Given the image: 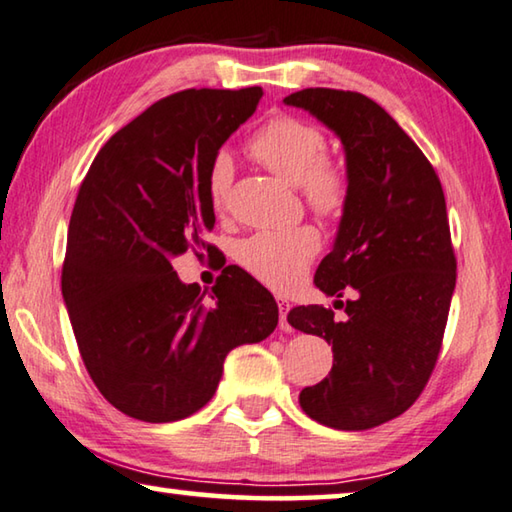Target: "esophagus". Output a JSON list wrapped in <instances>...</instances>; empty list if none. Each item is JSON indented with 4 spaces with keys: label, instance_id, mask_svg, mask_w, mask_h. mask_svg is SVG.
<instances>
[{
    "label": "esophagus",
    "instance_id": "obj_1",
    "mask_svg": "<svg viewBox=\"0 0 512 512\" xmlns=\"http://www.w3.org/2000/svg\"><path fill=\"white\" fill-rule=\"evenodd\" d=\"M288 311H290V304L283 297H279V326H281V331L292 329V326L288 324Z\"/></svg>",
    "mask_w": 512,
    "mask_h": 512
}]
</instances>
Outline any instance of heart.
Returning <instances> with one entry per match:
<instances>
[{
  "instance_id": "b5f03b06",
  "label": "heart",
  "mask_w": 512,
  "mask_h": 512,
  "mask_svg": "<svg viewBox=\"0 0 512 512\" xmlns=\"http://www.w3.org/2000/svg\"><path fill=\"white\" fill-rule=\"evenodd\" d=\"M249 154L281 179L299 186L306 204L322 217L345 213L349 174L345 165L326 156V136L315 124L292 115L267 120L249 140ZM231 158L217 154L208 170V199L215 211L226 206L231 186ZM320 251L313 226L286 231H258L240 240L236 258L245 272L274 290H288Z\"/></svg>"
}]
</instances>
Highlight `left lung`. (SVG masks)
<instances>
[{
	"instance_id": "8db88e82",
	"label": "left lung",
	"mask_w": 512,
	"mask_h": 512,
	"mask_svg": "<svg viewBox=\"0 0 512 512\" xmlns=\"http://www.w3.org/2000/svg\"><path fill=\"white\" fill-rule=\"evenodd\" d=\"M326 124L345 147L349 201L315 286L333 308L297 306L288 322L333 345L329 376L299 404L331 429L365 431L399 417L422 395L438 360L456 256L445 192L408 133L351 90L306 88L283 99ZM349 291L352 299L340 302Z\"/></svg>"
}]
</instances>
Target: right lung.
<instances>
[{
    "mask_svg": "<svg viewBox=\"0 0 512 512\" xmlns=\"http://www.w3.org/2000/svg\"><path fill=\"white\" fill-rule=\"evenodd\" d=\"M263 90H181L99 149L67 231L61 288L83 365L99 392L140 422H177L215 395L233 347L261 342L279 308L236 265L204 301L172 258L201 256L215 213L208 170L254 115Z\"/></svg>",
    "mask_w": 512,
    "mask_h": 512,
    "instance_id": "right-lung-1",
    "label": "right lung"
}]
</instances>
